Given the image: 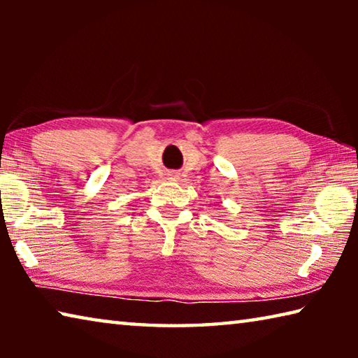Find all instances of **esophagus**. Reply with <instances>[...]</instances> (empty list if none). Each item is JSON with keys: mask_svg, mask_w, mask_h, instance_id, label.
I'll return each mask as SVG.
<instances>
[{"mask_svg": "<svg viewBox=\"0 0 358 358\" xmlns=\"http://www.w3.org/2000/svg\"><path fill=\"white\" fill-rule=\"evenodd\" d=\"M171 178H172V180H175V178H177V175H173V173H172V175H171Z\"/></svg>", "mask_w": 358, "mask_h": 358, "instance_id": "obj_1", "label": "esophagus"}]
</instances>
